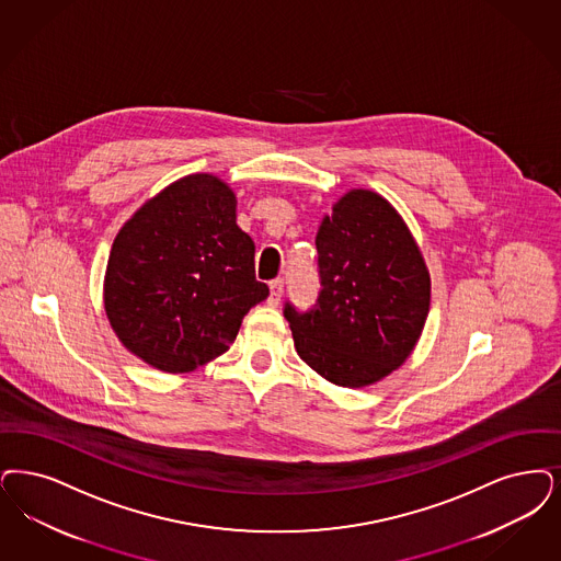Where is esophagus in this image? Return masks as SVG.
<instances>
[{"instance_id": "obj_1", "label": "esophagus", "mask_w": 561, "mask_h": 561, "mask_svg": "<svg viewBox=\"0 0 561 561\" xmlns=\"http://www.w3.org/2000/svg\"><path fill=\"white\" fill-rule=\"evenodd\" d=\"M282 291H284V279H273V282H270V305H279V298H282Z\"/></svg>"}]
</instances>
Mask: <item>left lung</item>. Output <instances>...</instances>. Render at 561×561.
I'll list each match as a JSON object with an SVG mask.
<instances>
[{
    "label": "left lung",
    "mask_w": 561,
    "mask_h": 561,
    "mask_svg": "<svg viewBox=\"0 0 561 561\" xmlns=\"http://www.w3.org/2000/svg\"><path fill=\"white\" fill-rule=\"evenodd\" d=\"M321 291L311 311L286 305L294 348L321 378L371 386L413 353L430 313V271L399 210L348 190L317 229Z\"/></svg>",
    "instance_id": "left-lung-1"
}]
</instances>
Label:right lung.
Returning <instances> with one entry per match:
<instances>
[{
  "label": "right lung",
  "instance_id": "add662e5",
  "mask_svg": "<svg viewBox=\"0 0 561 561\" xmlns=\"http://www.w3.org/2000/svg\"><path fill=\"white\" fill-rule=\"evenodd\" d=\"M236 194L213 173L173 181L114 238L104 311L121 344L164 374H187L233 344L270 296L254 242L236 224Z\"/></svg>",
  "mask_w": 561,
  "mask_h": 561
}]
</instances>
